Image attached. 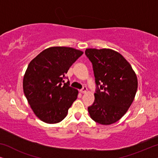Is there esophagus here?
Returning <instances> with one entry per match:
<instances>
[{
    "label": "esophagus",
    "instance_id": "obj_1",
    "mask_svg": "<svg viewBox=\"0 0 158 158\" xmlns=\"http://www.w3.org/2000/svg\"><path fill=\"white\" fill-rule=\"evenodd\" d=\"M87 91H88V88L86 87H83V89L80 90V92H81V94H85V93H87Z\"/></svg>",
    "mask_w": 158,
    "mask_h": 158
}]
</instances>
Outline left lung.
<instances>
[{
	"instance_id": "1",
	"label": "left lung",
	"mask_w": 158,
	"mask_h": 158,
	"mask_svg": "<svg viewBox=\"0 0 158 158\" xmlns=\"http://www.w3.org/2000/svg\"><path fill=\"white\" fill-rule=\"evenodd\" d=\"M85 52L93 64L98 87L94 104L88 108L90 116L100 124H112L127 113L132 103L138 87L137 75L118 52L89 48Z\"/></svg>"
}]
</instances>
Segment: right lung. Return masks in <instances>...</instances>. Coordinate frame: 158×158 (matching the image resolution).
Listing matches in <instances>:
<instances>
[{"instance_id": "right-lung-1", "label": "right lung", "mask_w": 158, "mask_h": 158, "mask_svg": "<svg viewBox=\"0 0 158 158\" xmlns=\"http://www.w3.org/2000/svg\"><path fill=\"white\" fill-rule=\"evenodd\" d=\"M83 54L67 47H49L29 62L23 89L32 111L41 121L56 124L66 117L78 90L64 83V75Z\"/></svg>"}]
</instances>
